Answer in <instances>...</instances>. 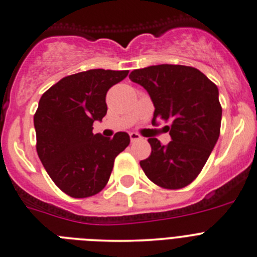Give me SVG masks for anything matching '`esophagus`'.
<instances>
[{
	"label": "esophagus",
	"mask_w": 257,
	"mask_h": 257,
	"mask_svg": "<svg viewBox=\"0 0 257 257\" xmlns=\"http://www.w3.org/2000/svg\"><path fill=\"white\" fill-rule=\"evenodd\" d=\"M129 137H131L132 142H137V141H141L142 139V137L139 136L138 133H136V132H132V133H129Z\"/></svg>",
	"instance_id": "34e87169"
}]
</instances>
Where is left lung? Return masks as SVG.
<instances>
[{
	"instance_id": "8db88e82",
	"label": "left lung",
	"mask_w": 257,
	"mask_h": 257,
	"mask_svg": "<svg viewBox=\"0 0 257 257\" xmlns=\"http://www.w3.org/2000/svg\"><path fill=\"white\" fill-rule=\"evenodd\" d=\"M129 79L143 86L154 104L153 119L169 121L172 141L162 146L149 138L151 156L141 161L146 176L157 186L179 189L197 178L221 131L222 106L218 89L198 69L184 65L148 66Z\"/></svg>"
}]
</instances>
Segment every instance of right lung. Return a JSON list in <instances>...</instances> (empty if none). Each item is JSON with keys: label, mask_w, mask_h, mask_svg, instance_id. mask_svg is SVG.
<instances>
[{"label": "right lung", "mask_w": 257, "mask_h": 257, "mask_svg": "<svg viewBox=\"0 0 257 257\" xmlns=\"http://www.w3.org/2000/svg\"><path fill=\"white\" fill-rule=\"evenodd\" d=\"M128 70L81 71L65 76L42 94L34 115L36 151L54 183L73 198L96 195L106 186L115 157L129 146V136L93 133L105 116L109 89Z\"/></svg>", "instance_id": "add662e5"}]
</instances>
